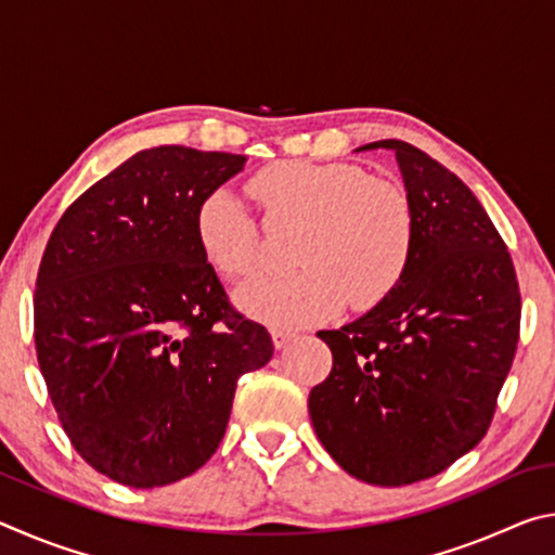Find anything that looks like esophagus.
<instances>
[{
	"instance_id": "obj_1",
	"label": "esophagus",
	"mask_w": 555,
	"mask_h": 555,
	"mask_svg": "<svg viewBox=\"0 0 555 555\" xmlns=\"http://www.w3.org/2000/svg\"><path fill=\"white\" fill-rule=\"evenodd\" d=\"M294 333L288 331H271V343H274L276 350H281V347H286L291 340H294Z\"/></svg>"
}]
</instances>
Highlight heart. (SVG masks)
<instances>
[{
    "instance_id": "heart-1",
    "label": "heart",
    "mask_w": 555,
    "mask_h": 555,
    "mask_svg": "<svg viewBox=\"0 0 555 555\" xmlns=\"http://www.w3.org/2000/svg\"><path fill=\"white\" fill-rule=\"evenodd\" d=\"M249 195L271 218L300 220L294 274L249 279L234 291L244 315L271 327L325 323L352 306L387 298L413 251L406 191L354 164L281 162L249 181ZM195 242L220 276L240 279L259 261L257 224L237 195L218 188L195 210Z\"/></svg>"
}]
</instances>
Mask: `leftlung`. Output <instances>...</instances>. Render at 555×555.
<instances>
[{
    "label": "left lung",
    "mask_w": 555,
    "mask_h": 555,
    "mask_svg": "<svg viewBox=\"0 0 555 555\" xmlns=\"http://www.w3.org/2000/svg\"><path fill=\"white\" fill-rule=\"evenodd\" d=\"M391 152L413 208V251L387 298L318 337L333 352L308 411L345 473L401 487L443 473L490 428L519 343L514 264L473 191L399 139Z\"/></svg>",
    "instance_id": "left-lung-1"
}]
</instances>
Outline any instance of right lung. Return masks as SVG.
I'll return each instance as SVG.
<instances>
[{
    "label": "right lung",
    "mask_w": 555,
    "mask_h": 555,
    "mask_svg": "<svg viewBox=\"0 0 555 555\" xmlns=\"http://www.w3.org/2000/svg\"><path fill=\"white\" fill-rule=\"evenodd\" d=\"M247 156L154 146L75 201L34 294L39 367L73 448L119 485L183 480L218 450L244 372L271 360L195 242V210Z\"/></svg>",
    "instance_id": "right-lung-1"
}]
</instances>
